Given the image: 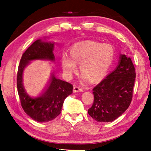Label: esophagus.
Instances as JSON below:
<instances>
[{"mask_svg":"<svg viewBox=\"0 0 151 151\" xmlns=\"http://www.w3.org/2000/svg\"><path fill=\"white\" fill-rule=\"evenodd\" d=\"M83 88H81L80 87H77V86H75L73 88V92L74 93H77V92H82Z\"/></svg>","mask_w":151,"mask_h":151,"instance_id":"esophagus-1","label":"esophagus"}]
</instances>
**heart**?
<instances>
[{
  "label": "heart",
  "instance_id": "b5f03b06",
  "mask_svg": "<svg viewBox=\"0 0 151 151\" xmlns=\"http://www.w3.org/2000/svg\"><path fill=\"white\" fill-rule=\"evenodd\" d=\"M114 56V50L111 45L87 41L73 45L70 54L63 53L61 64L68 78L77 70V64H80V70L84 77L95 82L106 75Z\"/></svg>",
  "mask_w": 151,
  "mask_h": 151
}]
</instances>
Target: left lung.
Listing matches in <instances>:
<instances>
[{"instance_id":"obj_1","label":"left lung","mask_w":151,"mask_h":151,"mask_svg":"<svg viewBox=\"0 0 151 151\" xmlns=\"http://www.w3.org/2000/svg\"><path fill=\"white\" fill-rule=\"evenodd\" d=\"M136 72L131 58L120 54L118 65L93 88L94 101L88 114L99 122H109L122 114L132 99Z\"/></svg>"}]
</instances>
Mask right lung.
I'll use <instances>...</instances> for the list:
<instances>
[{
	"mask_svg": "<svg viewBox=\"0 0 151 151\" xmlns=\"http://www.w3.org/2000/svg\"><path fill=\"white\" fill-rule=\"evenodd\" d=\"M54 43L36 40L23 54L18 68L17 86L21 106L30 118L38 122H47L56 118L61 113L64 99L73 93V85L58 79L54 74L40 96L31 97L24 87L23 73L25 67L35 60L54 61Z\"/></svg>",
	"mask_w": 151,
	"mask_h": 151,
	"instance_id": "obj_1",
	"label": "right lung"
}]
</instances>
